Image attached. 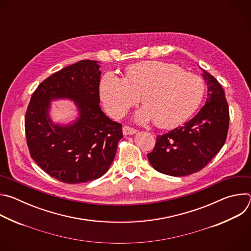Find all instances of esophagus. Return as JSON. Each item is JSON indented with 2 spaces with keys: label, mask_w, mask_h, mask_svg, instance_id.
Returning <instances> with one entry per match:
<instances>
[{
  "label": "esophagus",
  "mask_w": 251,
  "mask_h": 251,
  "mask_svg": "<svg viewBox=\"0 0 251 251\" xmlns=\"http://www.w3.org/2000/svg\"><path fill=\"white\" fill-rule=\"evenodd\" d=\"M122 130H123V134L124 135H133V134H135L137 132L136 129H134L132 127H129V126H124Z\"/></svg>",
  "instance_id": "34e87169"
}]
</instances>
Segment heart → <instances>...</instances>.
I'll return each mask as SVG.
<instances>
[{
    "label": "heart",
    "instance_id": "heart-1",
    "mask_svg": "<svg viewBox=\"0 0 251 251\" xmlns=\"http://www.w3.org/2000/svg\"><path fill=\"white\" fill-rule=\"evenodd\" d=\"M202 79L180 66L158 60L128 65L124 78L107 73L100 82V97L106 111L122 117L139 100L145 105L136 118L153 119L159 128H173L187 121L203 96Z\"/></svg>",
    "mask_w": 251,
    "mask_h": 251
}]
</instances>
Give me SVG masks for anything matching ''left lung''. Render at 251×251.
<instances>
[{"instance_id": "1", "label": "left lung", "mask_w": 251, "mask_h": 251, "mask_svg": "<svg viewBox=\"0 0 251 251\" xmlns=\"http://www.w3.org/2000/svg\"><path fill=\"white\" fill-rule=\"evenodd\" d=\"M202 77L207 85L205 104L183 126L157 136L148 160L158 172L184 176L204 168L225 145L229 111L221 83L205 70Z\"/></svg>"}]
</instances>
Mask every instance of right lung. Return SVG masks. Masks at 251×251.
<instances>
[{
    "instance_id": "add662e5",
    "label": "right lung",
    "mask_w": 251,
    "mask_h": 251,
    "mask_svg": "<svg viewBox=\"0 0 251 251\" xmlns=\"http://www.w3.org/2000/svg\"><path fill=\"white\" fill-rule=\"evenodd\" d=\"M98 61L80 60L45 79L34 90L25 117L30 157L59 182L79 184L102 176L111 166L122 124L101 110ZM76 102L80 117L73 125H54L48 115L50 101Z\"/></svg>"
}]
</instances>
